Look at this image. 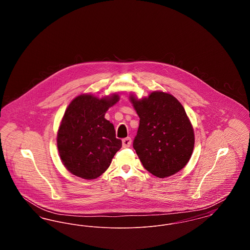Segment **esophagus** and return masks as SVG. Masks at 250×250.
<instances>
[{
  "label": "esophagus",
  "instance_id": "esophagus-1",
  "mask_svg": "<svg viewBox=\"0 0 250 250\" xmlns=\"http://www.w3.org/2000/svg\"><path fill=\"white\" fill-rule=\"evenodd\" d=\"M131 143H132V141H131V139L129 137L124 139V140H123V147H124V148H128V147H130Z\"/></svg>",
  "mask_w": 250,
  "mask_h": 250
}]
</instances>
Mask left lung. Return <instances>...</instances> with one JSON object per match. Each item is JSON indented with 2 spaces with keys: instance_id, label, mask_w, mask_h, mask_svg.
Instances as JSON below:
<instances>
[{
  "instance_id": "1",
  "label": "left lung",
  "mask_w": 250,
  "mask_h": 250,
  "mask_svg": "<svg viewBox=\"0 0 250 250\" xmlns=\"http://www.w3.org/2000/svg\"><path fill=\"white\" fill-rule=\"evenodd\" d=\"M131 103L140 117L133 147L143 167L158 178L182 169L194 149V131L186 110L173 95L153 92Z\"/></svg>"
}]
</instances>
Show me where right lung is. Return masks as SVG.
Returning <instances> with one entry per match:
<instances>
[{
  "label": "right lung",
  "instance_id": "add662e5",
  "mask_svg": "<svg viewBox=\"0 0 250 250\" xmlns=\"http://www.w3.org/2000/svg\"><path fill=\"white\" fill-rule=\"evenodd\" d=\"M119 101V95L97 98L81 95L66 108L57 134L60 157L72 174L95 179L107 170L122 147L113 125L105 119L108 107Z\"/></svg>",
  "mask_w": 250,
  "mask_h": 250
}]
</instances>
